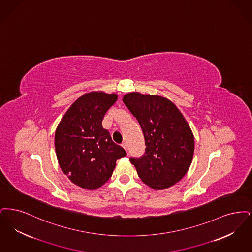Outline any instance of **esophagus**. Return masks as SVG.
I'll return each instance as SVG.
<instances>
[{"mask_svg":"<svg viewBox=\"0 0 252 252\" xmlns=\"http://www.w3.org/2000/svg\"><path fill=\"white\" fill-rule=\"evenodd\" d=\"M122 147L124 148V150H125L126 152H128V145H127V143H123V144H122Z\"/></svg>","mask_w":252,"mask_h":252,"instance_id":"obj_1","label":"esophagus"}]
</instances>
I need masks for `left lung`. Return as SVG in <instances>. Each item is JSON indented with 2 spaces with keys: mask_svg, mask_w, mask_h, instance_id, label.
<instances>
[{
  "mask_svg": "<svg viewBox=\"0 0 252 252\" xmlns=\"http://www.w3.org/2000/svg\"><path fill=\"white\" fill-rule=\"evenodd\" d=\"M123 102L136 118L145 138V154L130 161L147 186L163 190L181 181L192 163L194 135L186 119L167 98L128 93Z\"/></svg>",
  "mask_w": 252,
  "mask_h": 252,
  "instance_id": "8db88e82",
  "label": "left lung"
}]
</instances>
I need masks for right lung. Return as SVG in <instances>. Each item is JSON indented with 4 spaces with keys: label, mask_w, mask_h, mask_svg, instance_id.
<instances>
[{
    "label": "right lung",
    "mask_w": 252,
    "mask_h": 252,
    "mask_svg": "<svg viewBox=\"0 0 252 252\" xmlns=\"http://www.w3.org/2000/svg\"><path fill=\"white\" fill-rule=\"evenodd\" d=\"M117 94L89 92L77 98L58 124L55 153L62 171L76 186L95 190L113 174L116 162L126 156L102 127L106 112Z\"/></svg>",
    "instance_id": "1"
}]
</instances>
